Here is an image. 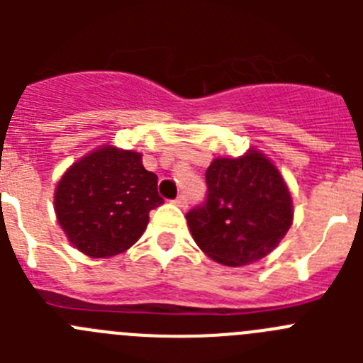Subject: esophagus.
<instances>
[{
  "mask_svg": "<svg viewBox=\"0 0 363 363\" xmlns=\"http://www.w3.org/2000/svg\"><path fill=\"white\" fill-rule=\"evenodd\" d=\"M174 203L178 205V207H182V209H185V207H187V196H185V194H179L174 200Z\"/></svg>",
  "mask_w": 363,
  "mask_h": 363,
  "instance_id": "1",
  "label": "esophagus"
}]
</instances>
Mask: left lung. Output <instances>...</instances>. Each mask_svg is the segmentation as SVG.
I'll return each instance as SVG.
<instances>
[{
    "instance_id": "left-lung-1",
    "label": "left lung",
    "mask_w": 363,
    "mask_h": 363,
    "mask_svg": "<svg viewBox=\"0 0 363 363\" xmlns=\"http://www.w3.org/2000/svg\"><path fill=\"white\" fill-rule=\"evenodd\" d=\"M207 196L187 213L201 251L238 267L267 256L293 223V203L278 169L258 150L214 160L205 172Z\"/></svg>"
}]
</instances>
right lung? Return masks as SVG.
<instances>
[{"mask_svg":"<svg viewBox=\"0 0 363 363\" xmlns=\"http://www.w3.org/2000/svg\"><path fill=\"white\" fill-rule=\"evenodd\" d=\"M162 203L158 176L143 167L142 154L108 145L74 163L54 196L67 238L91 258L127 251Z\"/></svg>","mask_w":363,"mask_h":363,"instance_id":"obj_1","label":"right lung"}]
</instances>
